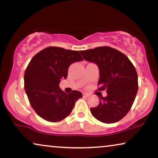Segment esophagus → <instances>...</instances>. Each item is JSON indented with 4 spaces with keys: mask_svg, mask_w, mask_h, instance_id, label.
Here are the masks:
<instances>
[{
    "mask_svg": "<svg viewBox=\"0 0 158 158\" xmlns=\"http://www.w3.org/2000/svg\"><path fill=\"white\" fill-rule=\"evenodd\" d=\"M83 97H88V94H85V93H83Z\"/></svg>",
    "mask_w": 158,
    "mask_h": 158,
    "instance_id": "esophagus-1",
    "label": "esophagus"
}]
</instances>
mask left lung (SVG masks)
<instances>
[{
    "label": "left lung",
    "mask_w": 158,
    "mask_h": 158,
    "mask_svg": "<svg viewBox=\"0 0 158 158\" xmlns=\"http://www.w3.org/2000/svg\"><path fill=\"white\" fill-rule=\"evenodd\" d=\"M86 61L99 68L98 90L107 96L99 98L98 106L90 109L96 119L106 124L117 122L130 110L138 90V77L133 64L124 54L109 47L80 52Z\"/></svg>",
    "instance_id": "8db88e82"
}]
</instances>
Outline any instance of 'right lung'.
Listing matches in <instances>:
<instances>
[{
  "label": "right lung",
  "mask_w": 158,
  "mask_h": 158,
  "mask_svg": "<svg viewBox=\"0 0 158 158\" xmlns=\"http://www.w3.org/2000/svg\"><path fill=\"white\" fill-rule=\"evenodd\" d=\"M83 60L77 51L57 47H47L31 60L24 73V89L31 107L43 119L50 122L64 119L82 98L77 90L65 94L59 84L67 78L70 64Z\"/></svg>",
  "instance_id": "right-lung-1"
}]
</instances>
